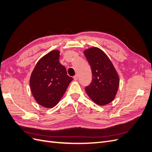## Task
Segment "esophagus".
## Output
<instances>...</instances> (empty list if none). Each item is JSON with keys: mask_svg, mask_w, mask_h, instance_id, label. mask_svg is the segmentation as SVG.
<instances>
[{"mask_svg": "<svg viewBox=\"0 0 152 152\" xmlns=\"http://www.w3.org/2000/svg\"><path fill=\"white\" fill-rule=\"evenodd\" d=\"M78 75H75L74 77H73V79H74L75 80H78Z\"/></svg>", "mask_w": 152, "mask_h": 152, "instance_id": "obj_1", "label": "esophagus"}]
</instances>
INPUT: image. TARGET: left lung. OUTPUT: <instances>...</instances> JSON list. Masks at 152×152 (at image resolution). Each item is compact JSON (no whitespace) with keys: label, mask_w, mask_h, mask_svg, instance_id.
Segmentation results:
<instances>
[{"label":"left lung","mask_w":152,"mask_h":152,"mask_svg":"<svg viewBox=\"0 0 152 152\" xmlns=\"http://www.w3.org/2000/svg\"><path fill=\"white\" fill-rule=\"evenodd\" d=\"M92 71V81L86 87V93L99 105L111 103L115 96L119 77L110 59L102 49L91 48L84 51Z\"/></svg>","instance_id":"1"}]
</instances>
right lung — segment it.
I'll return each mask as SVG.
<instances>
[{
  "mask_svg": "<svg viewBox=\"0 0 152 152\" xmlns=\"http://www.w3.org/2000/svg\"><path fill=\"white\" fill-rule=\"evenodd\" d=\"M59 51L54 50L45 54L36 64L30 86L32 95L40 105L53 108L65 94L73 78L67 75L65 67L59 61Z\"/></svg>",
  "mask_w": 152,
  "mask_h": 152,
  "instance_id": "add662e5",
  "label": "right lung"
}]
</instances>
